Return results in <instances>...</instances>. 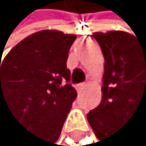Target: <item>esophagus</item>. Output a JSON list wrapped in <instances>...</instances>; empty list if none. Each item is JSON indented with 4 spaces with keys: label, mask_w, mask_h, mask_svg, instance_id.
<instances>
[{
    "label": "esophagus",
    "mask_w": 146,
    "mask_h": 146,
    "mask_svg": "<svg viewBox=\"0 0 146 146\" xmlns=\"http://www.w3.org/2000/svg\"><path fill=\"white\" fill-rule=\"evenodd\" d=\"M85 85H86L85 83H79V84H77L76 88H77V90H78V91H80L82 89H84V86H85Z\"/></svg>",
    "instance_id": "obj_1"
}]
</instances>
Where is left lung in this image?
Segmentation results:
<instances>
[{"label": "left lung", "mask_w": 146, "mask_h": 146, "mask_svg": "<svg viewBox=\"0 0 146 146\" xmlns=\"http://www.w3.org/2000/svg\"><path fill=\"white\" fill-rule=\"evenodd\" d=\"M105 58L102 99L88 121L102 145L115 141V133L135 112L146 117V44L124 31L94 33Z\"/></svg>", "instance_id": "1"}]
</instances>
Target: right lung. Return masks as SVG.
<instances>
[{
  "mask_svg": "<svg viewBox=\"0 0 146 146\" xmlns=\"http://www.w3.org/2000/svg\"><path fill=\"white\" fill-rule=\"evenodd\" d=\"M76 35L42 30L25 37L0 64V104L40 146L56 145L77 91L69 84Z\"/></svg>",
  "mask_w": 146,
  "mask_h": 146,
  "instance_id": "1",
  "label": "right lung"
}]
</instances>
